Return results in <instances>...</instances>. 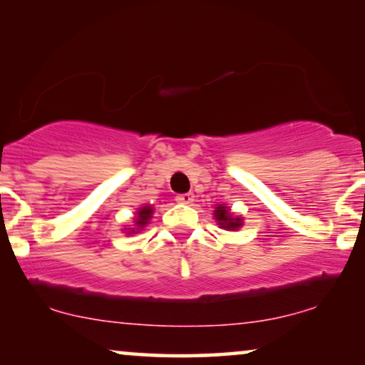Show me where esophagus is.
Wrapping results in <instances>:
<instances>
[{"mask_svg": "<svg viewBox=\"0 0 365 365\" xmlns=\"http://www.w3.org/2000/svg\"><path fill=\"white\" fill-rule=\"evenodd\" d=\"M175 200L178 203H192L193 202V193H180V195L175 197Z\"/></svg>", "mask_w": 365, "mask_h": 365, "instance_id": "1", "label": "esophagus"}]
</instances>
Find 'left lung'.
<instances>
[{
  "label": "left lung",
  "mask_w": 365,
  "mask_h": 365,
  "mask_svg": "<svg viewBox=\"0 0 365 365\" xmlns=\"http://www.w3.org/2000/svg\"><path fill=\"white\" fill-rule=\"evenodd\" d=\"M215 218L218 220V225L225 228V230H237L242 225L240 217H232L230 210L227 207H217Z\"/></svg>",
  "instance_id": "1"
}]
</instances>
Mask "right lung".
<instances>
[{"mask_svg": "<svg viewBox=\"0 0 365 365\" xmlns=\"http://www.w3.org/2000/svg\"><path fill=\"white\" fill-rule=\"evenodd\" d=\"M152 213H153V208L152 207H143L140 208L138 213H137V218H135V222H137V227H145L148 223L150 218H152ZM135 232V230H132Z\"/></svg>", "mask_w": 365, "mask_h": 365, "instance_id": "add662e5", "label": "right lung"}]
</instances>
